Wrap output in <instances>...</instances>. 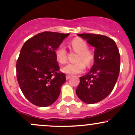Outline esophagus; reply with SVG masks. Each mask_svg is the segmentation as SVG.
Returning <instances> with one entry per match:
<instances>
[{
	"mask_svg": "<svg viewBox=\"0 0 135 135\" xmlns=\"http://www.w3.org/2000/svg\"><path fill=\"white\" fill-rule=\"evenodd\" d=\"M70 77H71L70 75H66V80L69 79L70 78Z\"/></svg>",
	"mask_w": 135,
	"mask_h": 135,
	"instance_id": "34e87169",
	"label": "esophagus"
}]
</instances>
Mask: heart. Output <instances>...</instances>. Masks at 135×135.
I'll use <instances>...</instances> for the list:
<instances>
[{"label": "heart", "instance_id": "1", "mask_svg": "<svg viewBox=\"0 0 135 135\" xmlns=\"http://www.w3.org/2000/svg\"><path fill=\"white\" fill-rule=\"evenodd\" d=\"M70 46L75 51L78 52L75 63H69L62 68V71L69 75H77L81 74L85 69V64L90 65L93 61V52L88 49L86 41L80 38H75L70 42ZM56 59L60 64H65L67 61V52L64 46L60 45L55 50Z\"/></svg>", "mask_w": 135, "mask_h": 135}]
</instances>
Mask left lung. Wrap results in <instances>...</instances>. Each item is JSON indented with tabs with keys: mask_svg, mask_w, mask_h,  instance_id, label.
Here are the masks:
<instances>
[{
	"mask_svg": "<svg viewBox=\"0 0 135 135\" xmlns=\"http://www.w3.org/2000/svg\"><path fill=\"white\" fill-rule=\"evenodd\" d=\"M94 49V62L89 73L80 77L76 94L88 104L97 103L107 97L115 86L120 71V58L115 41L105 35L77 34Z\"/></svg>",
	"mask_w": 135,
	"mask_h": 135,
	"instance_id": "obj_1",
	"label": "left lung"
}]
</instances>
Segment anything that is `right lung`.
<instances>
[{
	"instance_id": "1",
	"label": "right lung",
	"mask_w": 135,
	"mask_h": 135,
	"mask_svg": "<svg viewBox=\"0 0 135 135\" xmlns=\"http://www.w3.org/2000/svg\"><path fill=\"white\" fill-rule=\"evenodd\" d=\"M69 33L44 32L23 44L16 62V77L26 98L38 107H47L57 100L65 74L60 71L55 56L57 47Z\"/></svg>"
}]
</instances>
